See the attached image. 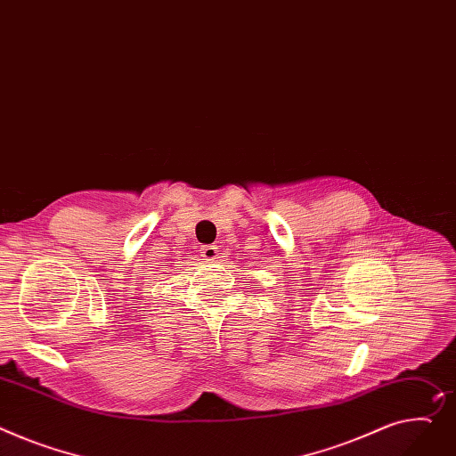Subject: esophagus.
Wrapping results in <instances>:
<instances>
[{"mask_svg":"<svg viewBox=\"0 0 456 456\" xmlns=\"http://www.w3.org/2000/svg\"><path fill=\"white\" fill-rule=\"evenodd\" d=\"M220 255V248L218 246H203L201 248V256L205 260H216Z\"/></svg>","mask_w":456,"mask_h":456,"instance_id":"34e87169","label":"esophagus"}]
</instances>
